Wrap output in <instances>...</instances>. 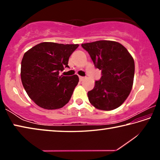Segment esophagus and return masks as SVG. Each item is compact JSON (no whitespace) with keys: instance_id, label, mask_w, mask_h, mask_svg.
Instances as JSON below:
<instances>
[{"instance_id":"34e87169","label":"esophagus","mask_w":160,"mask_h":160,"mask_svg":"<svg viewBox=\"0 0 160 160\" xmlns=\"http://www.w3.org/2000/svg\"><path fill=\"white\" fill-rule=\"evenodd\" d=\"M79 79L80 81H82L84 79H85V77H82V76H80L79 77Z\"/></svg>"}]
</instances>
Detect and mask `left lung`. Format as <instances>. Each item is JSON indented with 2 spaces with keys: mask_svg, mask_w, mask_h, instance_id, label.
<instances>
[{
  "mask_svg": "<svg viewBox=\"0 0 160 160\" xmlns=\"http://www.w3.org/2000/svg\"><path fill=\"white\" fill-rule=\"evenodd\" d=\"M102 77L88 92L89 101L97 109L111 111L120 107L128 97L133 83L135 63L120 43L100 40L82 44Z\"/></svg>",
  "mask_w": 160,
  "mask_h": 160,
  "instance_id": "left-lung-1",
  "label": "left lung"
}]
</instances>
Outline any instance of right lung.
Segmentation results:
<instances>
[{
    "instance_id": "obj_1",
    "label": "right lung",
    "mask_w": 160,
    "mask_h": 160,
    "mask_svg": "<svg viewBox=\"0 0 160 160\" xmlns=\"http://www.w3.org/2000/svg\"><path fill=\"white\" fill-rule=\"evenodd\" d=\"M78 46L42 42L24 54L21 80L28 96L39 107L57 109L69 102L79 78L60 76L59 72L69 68V57Z\"/></svg>"
}]
</instances>
